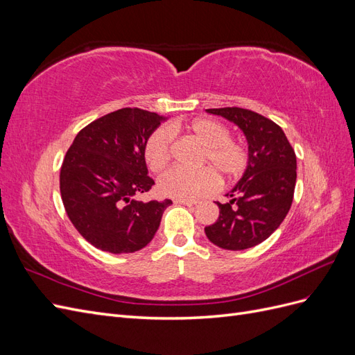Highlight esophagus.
I'll use <instances>...</instances> for the list:
<instances>
[{
  "label": "esophagus",
  "mask_w": 355,
  "mask_h": 355,
  "mask_svg": "<svg viewBox=\"0 0 355 355\" xmlns=\"http://www.w3.org/2000/svg\"><path fill=\"white\" fill-rule=\"evenodd\" d=\"M175 202L176 204H184V206H188V207L197 206V204H200V201H197V200H176Z\"/></svg>",
  "instance_id": "esophagus-1"
}]
</instances>
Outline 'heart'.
Returning <instances> with one entry per match:
<instances>
[{
	"instance_id": "heart-1",
	"label": "heart",
	"mask_w": 355,
	"mask_h": 355,
	"mask_svg": "<svg viewBox=\"0 0 355 355\" xmlns=\"http://www.w3.org/2000/svg\"><path fill=\"white\" fill-rule=\"evenodd\" d=\"M179 125L159 127L145 144V159L153 171H161L170 161L173 133ZM187 132L200 141L204 148L198 155V170L170 168L158 179L161 196L175 200H197L218 187V176L223 180L239 178L249 164V153L244 145L230 139V130L210 118H198L185 125Z\"/></svg>"
}]
</instances>
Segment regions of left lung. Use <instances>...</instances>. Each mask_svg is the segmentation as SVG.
I'll use <instances>...</instances> for the list:
<instances>
[{
  "mask_svg": "<svg viewBox=\"0 0 355 355\" xmlns=\"http://www.w3.org/2000/svg\"><path fill=\"white\" fill-rule=\"evenodd\" d=\"M237 124L249 144V164L228 202H216L219 218L204 228L220 249L244 250L265 241L280 227L290 210L296 185V154L282 127L250 110L214 108Z\"/></svg>",
  "mask_w": 355,
  "mask_h": 355,
  "instance_id": "8db88e82",
  "label": "left lung"
}]
</instances>
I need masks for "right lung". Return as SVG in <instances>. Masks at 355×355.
I'll use <instances>...</instances> for the list:
<instances>
[{
  "label": "right lung",
  "mask_w": 355,
  "mask_h": 355,
  "mask_svg": "<svg viewBox=\"0 0 355 355\" xmlns=\"http://www.w3.org/2000/svg\"><path fill=\"white\" fill-rule=\"evenodd\" d=\"M166 120L155 112L123 108L75 136L60 168V196L72 225L96 249L133 253L154 239L171 204L139 201L153 188L145 144Z\"/></svg>",
  "instance_id": "1"
}]
</instances>
